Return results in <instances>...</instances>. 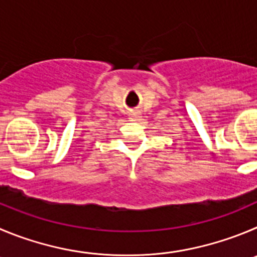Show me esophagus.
<instances>
[{
    "label": "esophagus",
    "mask_w": 257,
    "mask_h": 257,
    "mask_svg": "<svg viewBox=\"0 0 257 257\" xmlns=\"http://www.w3.org/2000/svg\"><path fill=\"white\" fill-rule=\"evenodd\" d=\"M141 117H142V115H141V112L138 111V110H132L131 114H129V119H131L132 121L141 120Z\"/></svg>",
    "instance_id": "1"
}]
</instances>
